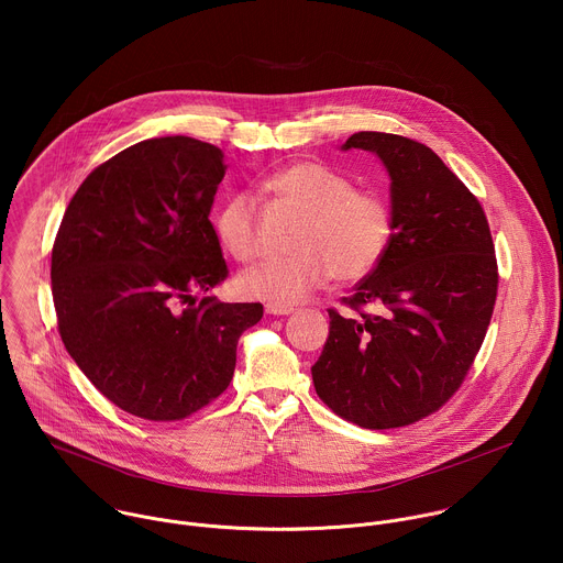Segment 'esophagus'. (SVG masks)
I'll return each mask as SVG.
<instances>
[{"label": "esophagus", "mask_w": 563, "mask_h": 563, "mask_svg": "<svg viewBox=\"0 0 563 563\" xmlns=\"http://www.w3.org/2000/svg\"><path fill=\"white\" fill-rule=\"evenodd\" d=\"M267 313H274V316H287L294 311V305H285V302H267Z\"/></svg>", "instance_id": "34e87169"}]
</instances>
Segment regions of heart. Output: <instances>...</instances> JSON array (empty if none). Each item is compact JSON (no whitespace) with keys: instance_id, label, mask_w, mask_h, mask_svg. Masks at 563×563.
Returning a JSON list of instances; mask_svg holds the SVG:
<instances>
[{"instance_id":"obj_1","label":"heart","mask_w":563,"mask_h":563,"mask_svg":"<svg viewBox=\"0 0 563 563\" xmlns=\"http://www.w3.org/2000/svg\"><path fill=\"white\" fill-rule=\"evenodd\" d=\"M263 191L294 216L291 254L269 258L238 278L245 296L296 302L330 278L356 283L387 256L394 240V209L374 189H358L345 174L298 159L265 178ZM213 229L220 247L238 263L261 256L258 211L250 196L235 194L218 209Z\"/></svg>"}]
</instances>
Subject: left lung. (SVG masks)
<instances>
[{
  "label": "left lung",
  "mask_w": 563,
  "mask_h": 563,
  "mask_svg": "<svg viewBox=\"0 0 563 563\" xmlns=\"http://www.w3.org/2000/svg\"><path fill=\"white\" fill-rule=\"evenodd\" d=\"M343 148L374 151L387 167L394 240L341 298L350 313L328 309L313 387L350 423L404 428L448 404L484 345L499 287L495 243L484 207L430 146L361 131Z\"/></svg>",
  "instance_id": "1"
}]
</instances>
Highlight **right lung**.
<instances>
[{"mask_svg":"<svg viewBox=\"0 0 563 563\" xmlns=\"http://www.w3.org/2000/svg\"><path fill=\"white\" fill-rule=\"evenodd\" d=\"M224 153L187 135L142 140L70 198L51 256L62 343L120 410L183 421L231 383L261 302L196 300L229 276L209 211Z\"/></svg>","mask_w":563,"mask_h":563,"instance_id":"obj_1","label":"right lung"}]
</instances>
